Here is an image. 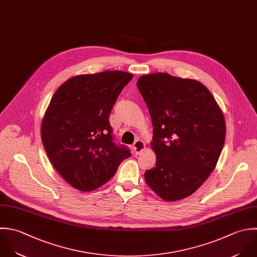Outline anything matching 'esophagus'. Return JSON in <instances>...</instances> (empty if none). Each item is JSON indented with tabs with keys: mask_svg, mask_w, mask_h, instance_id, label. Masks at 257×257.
Masks as SVG:
<instances>
[{
	"mask_svg": "<svg viewBox=\"0 0 257 257\" xmlns=\"http://www.w3.org/2000/svg\"><path fill=\"white\" fill-rule=\"evenodd\" d=\"M144 148H145V143L143 141H141V140L135 141V143L133 145V150H134L135 154H137V155L140 154L144 150Z\"/></svg>",
	"mask_w": 257,
	"mask_h": 257,
	"instance_id": "obj_1",
	"label": "esophagus"
}]
</instances>
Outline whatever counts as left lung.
<instances>
[{"mask_svg":"<svg viewBox=\"0 0 257 257\" xmlns=\"http://www.w3.org/2000/svg\"><path fill=\"white\" fill-rule=\"evenodd\" d=\"M137 87L151 116L156 154L145 181L166 201L186 198L216 166L225 141L223 113L196 80L154 73L141 76Z\"/></svg>","mask_w":257,"mask_h":257,"instance_id":"8db88e82","label":"left lung"}]
</instances>
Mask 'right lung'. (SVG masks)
Masks as SVG:
<instances>
[{"label":"right lung","instance_id":"1","mask_svg":"<svg viewBox=\"0 0 257 257\" xmlns=\"http://www.w3.org/2000/svg\"><path fill=\"white\" fill-rule=\"evenodd\" d=\"M132 78L123 71L75 76L51 99L42 121V142L58 173L80 191L106 183L131 156L128 147L114 142L109 116Z\"/></svg>","mask_w":257,"mask_h":257}]
</instances>
